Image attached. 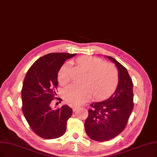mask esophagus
Instances as JSON below:
<instances>
[{
    "instance_id": "1",
    "label": "esophagus",
    "mask_w": 157,
    "mask_h": 157,
    "mask_svg": "<svg viewBox=\"0 0 157 157\" xmlns=\"http://www.w3.org/2000/svg\"><path fill=\"white\" fill-rule=\"evenodd\" d=\"M71 108H72V109H73V111H76V110L78 109V107H77V106H75V105H74V106H72Z\"/></svg>"
}]
</instances>
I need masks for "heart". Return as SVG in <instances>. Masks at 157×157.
<instances>
[{
	"label": "heart",
	"instance_id": "b5f03b06",
	"mask_svg": "<svg viewBox=\"0 0 157 157\" xmlns=\"http://www.w3.org/2000/svg\"><path fill=\"white\" fill-rule=\"evenodd\" d=\"M77 63L87 75L84 80V84H72L66 87L64 97L67 103L78 105L86 102L93 95L95 99H104L115 91L118 82V74L113 65L91 56L77 59ZM70 67L71 62H67L60 68L57 78L61 85L67 84L70 80Z\"/></svg>",
	"mask_w": 157,
	"mask_h": 157
}]
</instances>
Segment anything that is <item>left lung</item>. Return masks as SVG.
<instances>
[{
	"label": "left lung",
	"instance_id": "left-lung-1",
	"mask_svg": "<svg viewBox=\"0 0 157 157\" xmlns=\"http://www.w3.org/2000/svg\"><path fill=\"white\" fill-rule=\"evenodd\" d=\"M107 57L118 68L117 87L107 100L90 105L84 123L87 136L99 142L109 140L122 133L134 107L133 84L127 69L113 57Z\"/></svg>",
	"mask_w": 157,
	"mask_h": 157
}]
</instances>
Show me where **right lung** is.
Wrapping results in <instances>:
<instances>
[{
  "label": "right lung",
  "instance_id": "add662e5",
  "mask_svg": "<svg viewBox=\"0 0 157 157\" xmlns=\"http://www.w3.org/2000/svg\"><path fill=\"white\" fill-rule=\"evenodd\" d=\"M75 55L66 53L44 55L34 62L25 76L21 91L23 114L30 128L43 139H57L66 132L72 109L64 105L52 109L50 103L55 98L60 68Z\"/></svg>",
  "mask_w": 157,
  "mask_h": 157
}]
</instances>
